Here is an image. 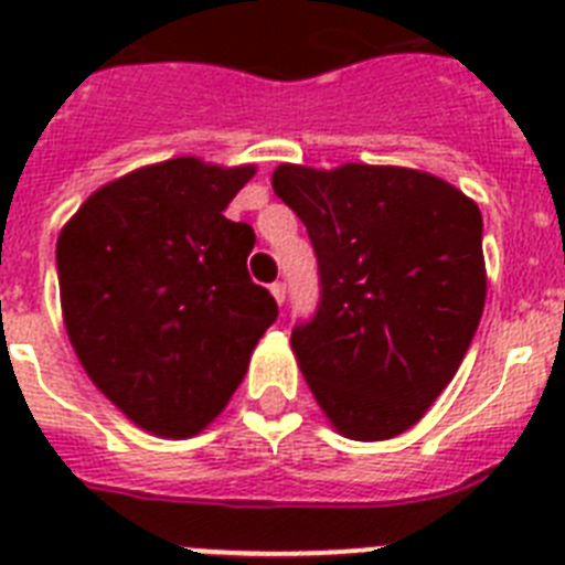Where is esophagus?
Wrapping results in <instances>:
<instances>
[{
    "instance_id": "34e87169",
    "label": "esophagus",
    "mask_w": 565,
    "mask_h": 565,
    "mask_svg": "<svg viewBox=\"0 0 565 565\" xmlns=\"http://www.w3.org/2000/svg\"><path fill=\"white\" fill-rule=\"evenodd\" d=\"M271 297L277 299V306H282V302H286V286H282V282H274Z\"/></svg>"
}]
</instances>
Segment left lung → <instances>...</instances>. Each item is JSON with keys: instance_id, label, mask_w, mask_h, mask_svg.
<instances>
[{"instance_id": "left-lung-1", "label": "left lung", "mask_w": 565, "mask_h": 565, "mask_svg": "<svg viewBox=\"0 0 565 565\" xmlns=\"http://www.w3.org/2000/svg\"><path fill=\"white\" fill-rule=\"evenodd\" d=\"M271 186L306 223L319 263V311L291 333L313 398L353 441L411 430L481 322V209L407 167L279 163Z\"/></svg>"}]
</instances>
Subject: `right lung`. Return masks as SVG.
Here are the masks:
<instances>
[{
    "label": "right lung",
    "instance_id": "right-lung-1",
    "mask_svg": "<svg viewBox=\"0 0 565 565\" xmlns=\"http://www.w3.org/2000/svg\"><path fill=\"white\" fill-rule=\"evenodd\" d=\"M257 167L183 154L104 183L64 223L58 297L98 391L141 430L192 438L221 416L277 302L248 277L226 206Z\"/></svg>",
    "mask_w": 565,
    "mask_h": 565
}]
</instances>
